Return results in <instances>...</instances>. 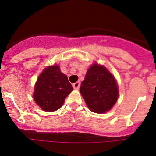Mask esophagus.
Returning a JSON list of instances; mask_svg holds the SVG:
<instances>
[{
    "label": "esophagus",
    "mask_w": 156,
    "mask_h": 156,
    "mask_svg": "<svg viewBox=\"0 0 156 156\" xmlns=\"http://www.w3.org/2000/svg\"><path fill=\"white\" fill-rule=\"evenodd\" d=\"M73 88H74V89H75V90H78V88H80L79 81H77V82H75V83L73 84Z\"/></svg>",
    "instance_id": "34e87169"
}]
</instances>
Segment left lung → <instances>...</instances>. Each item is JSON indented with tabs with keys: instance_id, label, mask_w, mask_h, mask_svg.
Wrapping results in <instances>:
<instances>
[{
	"instance_id": "1",
	"label": "left lung",
	"mask_w": 156,
	"mask_h": 156,
	"mask_svg": "<svg viewBox=\"0 0 156 156\" xmlns=\"http://www.w3.org/2000/svg\"><path fill=\"white\" fill-rule=\"evenodd\" d=\"M80 93L91 111L104 113L110 110L118 99V85L105 66L95 62L87 71Z\"/></svg>"
}]
</instances>
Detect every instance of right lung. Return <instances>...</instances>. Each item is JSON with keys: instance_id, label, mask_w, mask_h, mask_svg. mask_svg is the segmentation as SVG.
<instances>
[{"instance_id": "right-lung-1", "label": "right lung", "mask_w": 156, "mask_h": 156, "mask_svg": "<svg viewBox=\"0 0 156 156\" xmlns=\"http://www.w3.org/2000/svg\"><path fill=\"white\" fill-rule=\"evenodd\" d=\"M73 88L59 64L49 65L40 74L34 86L33 99L46 112H54L63 106Z\"/></svg>"}]
</instances>
